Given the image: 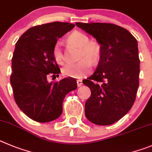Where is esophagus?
I'll use <instances>...</instances> for the list:
<instances>
[{
    "label": "esophagus",
    "mask_w": 152,
    "mask_h": 152,
    "mask_svg": "<svg viewBox=\"0 0 152 152\" xmlns=\"http://www.w3.org/2000/svg\"><path fill=\"white\" fill-rule=\"evenodd\" d=\"M76 82H77L78 86H81L82 85H83V81H82L81 79H77V80H76Z\"/></svg>",
    "instance_id": "obj_1"
}]
</instances>
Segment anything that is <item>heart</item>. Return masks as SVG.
Returning a JSON list of instances; mask_svg holds the SVG:
<instances>
[{"mask_svg":"<svg viewBox=\"0 0 152 152\" xmlns=\"http://www.w3.org/2000/svg\"><path fill=\"white\" fill-rule=\"evenodd\" d=\"M68 41L80 47L79 61L69 63L63 68L65 76L73 78H82L91 72L92 61H96L101 54V45L95 41H89L88 35L80 32H73L68 36ZM53 57L57 64H62L66 61V56L61 42H57L53 48Z\"/></svg>","mask_w":152,"mask_h":152,"instance_id":"obj_1","label":"heart"}]
</instances>
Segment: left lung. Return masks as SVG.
Here are the masks:
<instances>
[{
	"instance_id": "obj_1",
	"label": "left lung",
	"mask_w": 152,
	"mask_h": 152,
	"mask_svg": "<svg viewBox=\"0 0 152 152\" xmlns=\"http://www.w3.org/2000/svg\"><path fill=\"white\" fill-rule=\"evenodd\" d=\"M101 45L96 70L83 80L91 90L85 114L93 124H113L125 116L139 88V57L136 38L121 26L104 23H76Z\"/></svg>"
}]
</instances>
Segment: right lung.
Returning <instances> with one entry per match:
<instances>
[{"instance_id": "1", "label": "right lung", "mask_w": 152, "mask_h": 152, "mask_svg": "<svg viewBox=\"0 0 152 152\" xmlns=\"http://www.w3.org/2000/svg\"><path fill=\"white\" fill-rule=\"evenodd\" d=\"M74 26L61 22L35 26L24 32L16 44L10 76L13 96L20 110L37 122L58 118L66 95L77 88L74 78L48 81V76L61 72L53 57V48L57 39Z\"/></svg>"}]
</instances>
